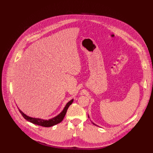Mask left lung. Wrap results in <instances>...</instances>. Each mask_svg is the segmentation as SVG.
<instances>
[{
	"mask_svg": "<svg viewBox=\"0 0 153 153\" xmlns=\"http://www.w3.org/2000/svg\"><path fill=\"white\" fill-rule=\"evenodd\" d=\"M93 123V124H94V125H95V123Z\"/></svg>",
	"mask_w": 153,
	"mask_h": 153,
	"instance_id": "1",
	"label": "left lung"
}]
</instances>
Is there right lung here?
Here are the masks:
<instances>
[{"label": "right lung", "mask_w": 153, "mask_h": 153, "mask_svg": "<svg viewBox=\"0 0 153 153\" xmlns=\"http://www.w3.org/2000/svg\"><path fill=\"white\" fill-rule=\"evenodd\" d=\"M73 101H74V99H71L70 101H69L66 104V105L65 106L64 108L63 109L62 111L59 114L56 116L54 117V118H53L52 119H49L48 120L40 119V118H31V117L27 116V115H25L24 112H22L19 108L18 109H19V112L21 113V114L23 116V117H24L25 120H27L28 122H31V123H34V124H36L38 126L45 127V128H48V127H51V126H53L54 125H56V124H58V123H59L62 121L65 115H66L68 107H69L71 105V103L73 102Z\"/></svg>", "instance_id": "obj_1"}]
</instances>
